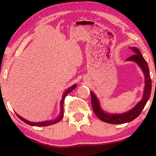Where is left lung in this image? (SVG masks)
<instances>
[{"label": "left lung", "mask_w": 156, "mask_h": 156, "mask_svg": "<svg viewBox=\"0 0 156 156\" xmlns=\"http://www.w3.org/2000/svg\"><path fill=\"white\" fill-rule=\"evenodd\" d=\"M131 49L135 54L133 56L129 57L126 60H131V61L136 62L141 67L142 70L143 71L145 76V87L143 96H142V98L140 101L133 109L129 111V112L120 113V114H112V113L111 114V113H107L104 111H102V109L100 107L99 101L96 98V95L93 92L91 91V105L94 112L100 120L103 121L109 124H123L129 122L134 119H136L140 114L142 111L143 110L149 98L150 95H151V77H150L149 69L147 62L144 60L138 48H136V47H131Z\"/></svg>", "instance_id": "8db88e82"}]
</instances>
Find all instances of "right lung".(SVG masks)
<instances>
[{
	"mask_svg": "<svg viewBox=\"0 0 156 156\" xmlns=\"http://www.w3.org/2000/svg\"><path fill=\"white\" fill-rule=\"evenodd\" d=\"M76 87V84H73L72 85L71 87L69 88L67 90H66L65 92H64V94H63L62 96V100L61 101H60V115L58 116L56 119L55 120H49V121H44V122H30V121H28L27 120L24 119V118L21 117L19 115H18L16 113V115L18 118H20V119L23 121V122L28 124V125H31V126H49V125H53V124H55L58 122H59L60 120H61V119L63 117V115H64V106H63V104H64V100L65 98V97L67 96V95L70 93L71 91H73V89Z\"/></svg>",
	"mask_w": 156,
	"mask_h": 156,
	"instance_id": "right-lung-1",
	"label": "right lung"
}]
</instances>
